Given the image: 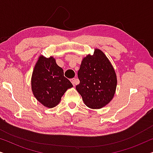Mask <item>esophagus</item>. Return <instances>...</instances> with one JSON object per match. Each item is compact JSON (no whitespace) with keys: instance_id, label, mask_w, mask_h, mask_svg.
Segmentation results:
<instances>
[{"instance_id":"1","label":"esophagus","mask_w":153,"mask_h":153,"mask_svg":"<svg viewBox=\"0 0 153 153\" xmlns=\"http://www.w3.org/2000/svg\"><path fill=\"white\" fill-rule=\"evenodd\" d=\"M71 81H72V84L74 85H77V84H78V83H79V81H78V79H76V78L72 79H71Z\"/></svg>"}]
</instances>
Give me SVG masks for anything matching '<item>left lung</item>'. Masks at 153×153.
<instances>
[{"label": "left lung", "instance_id": "8db88e82", "mask_svg": "<svg viewBox=\"0 0 153 153\" xmlns=\"http://www.w3.org/2000/svg\"><path fill=\"white\" fill-rule=\"evenodd\" d=\"M78 78L80 83L76 89L87 106L100 108L112 100L116 88V75L109 60L100 49H95L93 56L83 58Z\"/></svg>", "mask_w": 153, "mask_h": 153}]
</instances>
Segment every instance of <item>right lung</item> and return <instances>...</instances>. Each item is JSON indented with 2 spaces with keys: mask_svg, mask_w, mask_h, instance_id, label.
Here are the masks:
<instances>
[{
  "mask_svg": "<svg viewBox=\"0 0 153 153\" xmlns=\"http://www.w3.org/2000/svg\"><path fill=\"white\" fill-rule=\"evenodd\" d=\"M33 95L48 108L59 103L65 92L73 85L64 76L63 70L56 64L53 57H39L35 65L31 79Z\"/></svg>",
  "mask_w": 153,
  "mask_h": 153,
  "instance_id": "add662e5",
  "label": "right lung"
}]
</instances>
